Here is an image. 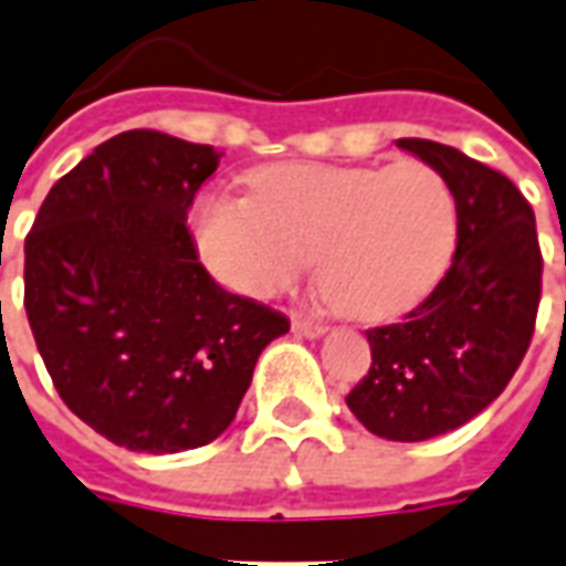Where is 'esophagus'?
<instances>
[{
  "label": "esophagus",
  "mask_w": 566,
  "mask_h": 566,
  "mask_svg": "<svg viewBox=\"0 0 566 566\" xmlns=\"http://www.w3.org/2000/svg\"><path fill=\"white\" fill-rule=\"evenodd\" d=\"M291 327H294L296 336H306V339H318V336H324V333H327V327H324V324H318V321H312V318H303V315H294Z\"/></svg>",
  "instance_id": "esophagus-1"
}]
</instances>
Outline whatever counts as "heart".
<instances>
[{"instance_id": "b5f03b06", "label": "heart", "mask_w": 566, "mask_h": 566, "mask_svg": "<svg viewBox=\"0 0 566 566\" xmlns=\"http://www.w3.org/2000/svg\"><path fill=\"white\" fill-rule=\"evenodd\" d=\"M254 190L209 193L197 206L199 254L245 296L282 294L318 258L336 306L391 318L437 284L458 245V197L427 163H282L263 169Z\"/></svg>"}]
</instances>
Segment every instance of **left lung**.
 <instances>
[{"instance_id":"1","label":"left lung","mask_w":566,"mask_h":566,"mask_svg":"<svg viewBox=\"0 0 566 566\" xmlns=\"http://www.w3.org/2000/svg\"><path fill=\"white\" fill-rule=\"evenodd\" d=\"M449 178L458 248L433 294L367 331L373 364L345 397L369 433L421 442L467 424L510 385L534 336L543 254L531 202L506 175L430 139H397Z\"/></svg>"}]
</instances>
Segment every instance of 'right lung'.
I'll use <instances>...</instances> for the list:
<instances>
[{
    "label": "right lung",
    "instance_id": "1",
    "mask_svg": "<svg viewBox=\"0 0 566 566\" xmlns=\"http://www.w3.org/2000/svg\"><path fill=\"white\" fill-rule=\"evenodd\" d=\"M218 163L211 145L120 133L51 187L23 245V306L54 388L129 451L221 437L260 352L291 331L199 263L187 209Z\"/></svg>",
    "mask_w": 566,
    "mask_h": 566
}]
</instances>
